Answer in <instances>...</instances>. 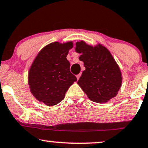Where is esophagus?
<instances>
[{"label": "esophagus", "mask_w": 148, "mask_h": 148, "mask_svg": "<svg viewBox=\"0 0 148 148\" xmlns=\"http://www.w3.org/2000/svg\"><path fill=\"white\" fill-rule=\"evenodd\" d=\"M81 74H77V75H76V78H77V79H78V80L79 79V78L81 77Z\"/></svg>", "instance_id": "34e87169"}]
</instances>
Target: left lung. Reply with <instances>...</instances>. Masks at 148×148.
Here are the masks:
<instances>
[{
    "mask_svg": "<svg viewBox=\"0 0 148 148\" xmlns=\"http://www.w3.org/2000/svg\"><path fill=\"white\" fill-rule=\"evenodd\" d=\"M76 51L81 54L79 60L85 67L77 83L89 99L105 103L115 97L121 86L122 76L108 49L101 45L93 47L80 41L76 43Z\"/></svg>",
    "mask_w": 148,
    "mask_h": 148,
    "instance_id": "obj_1",
    "label": "left lung"
}]
</instances>
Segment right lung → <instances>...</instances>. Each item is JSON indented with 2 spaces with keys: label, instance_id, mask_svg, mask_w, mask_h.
<instances>
[{
  "label": "right lung",
  "instance_id": "right-lung-1",
  "mask_svg": "<svg viewBox=\"0 0 148 148\" xmlns=\"http://www.w3.org/2000/svg\"><path fill=\"white\" fill-rule=\"evenodd\" d=\"M72 42L49 44L34 60L29 72V85L36 99L48 106L60 103L68 88L77 79L69 70L66 58Z\"/></svg>",
  "mask_w": 148,
  "mask_h": 148
}]
</instances>
